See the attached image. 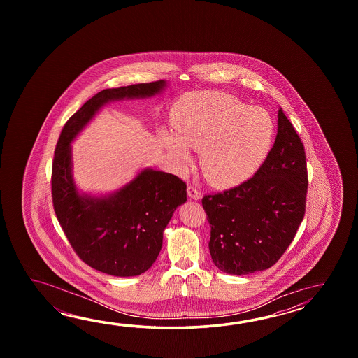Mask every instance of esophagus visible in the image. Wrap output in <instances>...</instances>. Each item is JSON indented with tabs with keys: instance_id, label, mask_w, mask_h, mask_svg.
Masks as SVG:
<instances>
[{
	"instance_id": "obj_1",
	"label": "esophagus",
	"mask_w": 358,
	"mask_h": 358,
	"mask_svg": "<svg viewBox=\"0 0 358 358\" xmlns=\"http://www.w3.org/2000/svg\"><path fill=\"white\" fill-rule=\"evenodd\" d=\"M187 192H188V196H189V198H192V199H196V201H198V199H201L202 198V193H201V190L197 189L196 187H188V189H187Z\"/></svg>"
}]
</instances>
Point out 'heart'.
<instances>
[{
	"label": "heart",
	"mask_w": 358,
	"mask_h": 358,
	"mask_svg": "<svg viewBox=\"0 0 358 358\" xmlns=\"http://www.w3.org/2000/svg\"><path fill=\"white\" fill-rule=\"evenodd\" d=\"M176 131H159L160 145L179 171L198 151L199 166L215 187H234L259 168L271 147L274 124L266 111L217 91L188 93L171 107Z\"/></svg>",
	"instance_id": "b5f03b06"
}]
</instances>
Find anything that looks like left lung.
I'll list each match as a JSON object with an SVG mask.
<instances>
[{"label":"left lung","instance_id":"left-lung-1","mask_svg":"<svg viewBox=\"0 0 358 358\" xmlns=\"http://www.w3.org/2000/svg\"><path fill=\"white\" fill-rule=\"evenodd\" d=\"M307 185L303 143L279 108L274 145L256 174L236 188L202 198L215 266L230 275L273 266L303 220Z\"/></svg>","mask_w":358,"mask_h":358}]
</instances>
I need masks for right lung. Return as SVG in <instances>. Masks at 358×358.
<instances>
[{
    "mask_svg": "<svg viewBox=\"0 0 358 358\" xmlns=\"http://www.w3.org/2000/svg\"><path fill=\"white\" fill-rule=\"evenodd\" d=\"M165 87L166 80H159L99 92L69 119L56 145L51 178L55 213L76 255L101 273L137 276L152 266L164 230L187 201V185L173 174L145 168L110 194L84 193L73 176L71 142L108 102L148 99Z\"/></svg>",
    "mask_w": 358,
    "mask_h": 358,
    "instance_id": "obj_1",
    "label": "right lung"
}]
</instances>
